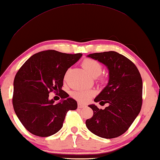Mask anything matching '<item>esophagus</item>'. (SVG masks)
<instances>
[{"instance_id": "esophagus-1", "label": "esophagus", "mask_w": 160, "mask_h": 160, "mask_svg": "<svg viewBox=\"0 0 160 160\" xmlns=\"http://www.w3.org/2000/svg\"><path fill=\"white\" fill-rule=\"evenodd\" d=\"M85 106V105H83V103H78V107L79 108H84Z\"/></svg>"}]
</instances>
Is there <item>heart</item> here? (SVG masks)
<instances>
[{"label": "heart", "mask_w": 160, "mask_h": 160, "mask_svg": "<svg viewBox=\"0 0 160 160\" xmlns=\"http://www.w3.org/2000/svg\"><path fill=\"white\" fill-rule=\"evenodd\" d=\"M82 66L86 72L92 77L99 76L102 71V65L92 58H85L82 61ZM101 81H104L103 78ZM94 94L92 90H77L73 92L72 96L75 99L81 102H87Z\"/></svg>", "instance_id": "1"}]
</instances>
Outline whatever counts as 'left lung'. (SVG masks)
Masks as SVG:
<instances>
[{"mask_svg": "<svg viewBox=\"0 0 160 160\" xmlns=\"http://www.w3.org/2000/svg\"><path fill=\"white\" fill-rule=\"evenodd\" d=\"M88 57L98 60L109 70V81L94 101L103 106L99 109L92 104L94 114L87 119L88 129L93 134L106 139L123 134L134 122L142 106V79L132 62L114 51L93 53Z\"/></svg>", "mask_w": 160, "mask_h": 160, "instance_id": "left-lung-1", "label": "left lung"}]
</instances>
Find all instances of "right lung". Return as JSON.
<instances>
[{"label":"right lung","instance_id":"right-lung-1","mask_svg":"<svg viewBox=\"0 0 160 160\" xmlns=\"http://www.w3.org/2000/svg\"><path fill=\"white\" fill-rule=\"evenodd\" d=\"M82 54L62 53L52 50L34 54L21 67L14 80L12 103L25 128L38 137L52 135L59 130L68 111L77 108L74 99L62 90L66 72ZM54 92L63 101L49 100ZM67 99H66V98Z\"/></svg>","mask_w":160,"mask_h":160}]
</instances>
